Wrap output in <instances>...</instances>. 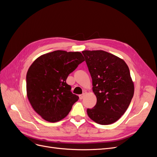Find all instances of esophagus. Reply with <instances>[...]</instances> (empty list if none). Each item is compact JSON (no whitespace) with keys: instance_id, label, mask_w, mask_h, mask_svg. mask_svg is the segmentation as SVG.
Returning <instances> with one entry per match:
<instances>
[{"instance_id":"34e87169","label":"esophagus","mask_w":157,"mask_h":157,"mask_svg":"<svg viewBox=\"0 0 157 157\" xmlns=\"http://www.w3.org/2000/svg\"><path fill=\"white\" fill-rule=\"evenodd\" d=\"M84 94L79 95V99H82L84 98Z\"/></svg>"}]
</instances>
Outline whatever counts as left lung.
<instances>
[{
	"label": "left lung",
	"mask_w": 157,
	"mask_h": 157,
	"mask_svg": "<svg viewBox=\"0 0 157 157\" xmlns=\"http://www.w3.org/2000/svg\"><path fill=\"white\" fill-rule=\"evenodd\" d=\"M97 98L93 108L87 109L91 119L101 125L111 124L124 115L134 93L130 70L122 59L103 50H84Z\"/></svg>",
	"instance_id": "left-lung-1"
}]
</instances>
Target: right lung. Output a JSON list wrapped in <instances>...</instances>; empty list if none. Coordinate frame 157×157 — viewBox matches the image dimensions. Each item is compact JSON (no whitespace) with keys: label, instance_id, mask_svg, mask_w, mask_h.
<instances>
[{"label":"right lung","instance_id":"right-lung-1","mask_svg":"<svg viewBox=\"0 0 157 157\" xmlns=\"http://www.w3.org/2000/svg\"><path fill=\"white\" fill-rule=\"evenodd\" d=\"M84 61L79 52L56 50L40 56L31 64L26 76L27 96L43 119L50 122L62 120L78 101L66 79Z\"/></svg>","mask_w":157,"mask_h":157}]
</instances>
